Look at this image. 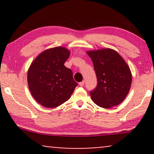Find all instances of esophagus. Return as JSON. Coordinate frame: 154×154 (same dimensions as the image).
Segmentation results:
<instances>
[{"instance_id":"obj_1","label":"esophagus","mask_w":154,"mask_h":154,"mask_svg":"<svg viewBox=\"0 0 154 154\" xmlns=\"http://www.w3.org/2000/svg\"><path fill=\"white\" fill-rule=\"evenodd\" d=\"M84 83H85V81H83L80 82V83H79V85L83 86V85H84Z\"/></svg>"}]
</instances>
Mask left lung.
<instances>
[{
  "mask_svg": "<svg viewBox=\"0 0 154 154\" xmlns=\"http://www.w3.org/2000/svg\"><path fill=\"white\" fill-rule=\"evenodd\" d=\"M87 53L92 59L97 79V85L90 92L92 100L105 109L121 104L129 92L132 83V73L127 63L110 48Z\"/></svg>",
  "mask_w": 154,
  "mask_h": 154,
  "instance_id": "1",
  "label": "left lung"
}]
</instances>
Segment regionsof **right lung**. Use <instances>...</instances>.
<instances>
[{"instance_id":"1","label":"right lung","mask_w":154,"mask_h":154,"mask_svg":"<svg viewBox=\"0 0 154 154\" xmlns=\"http://www.w3.org/2000/svg\"><path fill=\"white\" fill-rule=\"evenodd\" d=\"M70 52L64 47L50 48L31 63L27 81L29 90L38 104L55 108L71 97L78 83L73 72L64 66Z\"/></svg>"}]
</instances>
